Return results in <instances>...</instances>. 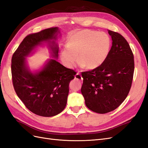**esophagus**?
Returning <instances> with one entry per match:
<instances>
[{"label": "esophagus", "mask_w": 148, "mask_h": 148, "mask_svg": "<svg viewBox=\"0 0 148 148\" xmlns=\"http://www.w3.org/2000/svg\"><path fill=\"white\" fill-rule=\"evenodd\" d=\"M75 78L77 79H78V80H80V81H82L83 80V78H82V76L81 75V74H80L79 73H77V74L75 75Z\"/></svg>", "instance_id": "obj_1"}]
</instances>
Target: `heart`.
Listing matches in <instances>:
<instances>
[{
	"label": "heart",
	"instance_id": "b5f03b06",
	"mask_svg": "<svg viewBox=\"0 0 148 148\" xmlns=\"http://www.w3.org/2000/svg\"><path fill=\"white\" fill-rule=\"evenodd\" d=\"M110 39L105 33L83 29L71 34L67 47L61 51V59L69 68H73L78 59L82 67L94 69L105 61L110 48Z\"/></svg>",
	"mask_w": 148,
	"mask_h": 148
}]
</instances>
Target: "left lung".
I'll use <instances>...</instances> for the list:
<instances>
[{
  "mask_svg": "<svg viewBox=\"0 0 148 148\" xmlns=\"http://www.w3.org/2000/svg\"><path fill=\"white\" fill-rule=\"evenodd\" d=\"M112 46L106 59L97 68L82 73L81 91L89 109L106 114L126 99L133 78L134 56L128 42L120 33L109 31Z\"/></svg>",
  "mask_w": 148,
  "mask_h": 148,
  "instance_id": "1",
  "label": "left lung"
}]
</instances>
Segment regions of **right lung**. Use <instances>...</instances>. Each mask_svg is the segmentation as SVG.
Masks as SVG:
<instances>
[{"instance_id": "add662e5", "label": "right lung", "mask_w": 148, "mask_h": 148, "mask_svg": "<svg viewBox=\"0 0 148 148\" xmlns=\"http://www.w3.org/2000/svg\"><path fill=\"white\" fill-rule=\"evenodd\" d=\"M58 28L52 27L28 34L12 58V83L17 96L28 110L42 117H52L64 110L69 83L77 73L51 60L41 71L33 74L26 68L25 57L43 41L51 44L57 57L59 49L55 43Z\"/></svg>"}]
</instances>
